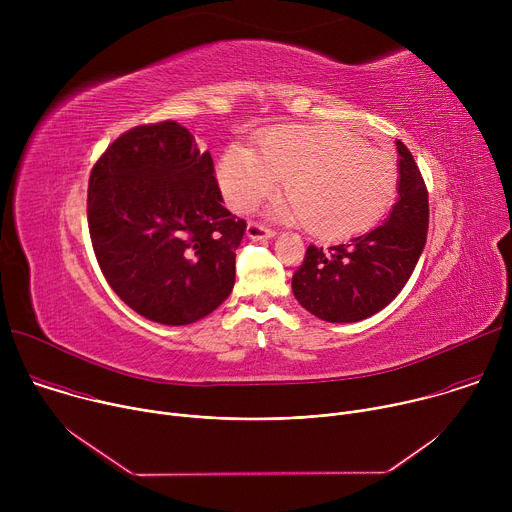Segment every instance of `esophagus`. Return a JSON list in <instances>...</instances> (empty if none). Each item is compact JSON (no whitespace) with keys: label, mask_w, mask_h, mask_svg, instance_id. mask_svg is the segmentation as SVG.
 <instances>
[{"label":"esophagus","mask_w":512,"mask_h":512,"mask_svg":"<svg viewBox=\"0 0 512 512\" xmlns=\"http://www.w3.org/2000/svg\"><path fill=\"white\" fill-rule=\"evenodd\" d=\"M247 237L249 239H271L275 237V231L269 227H263L259 223H249L247 225Z\"/></svg>","instance_id":"obj_1"}]
</instances>
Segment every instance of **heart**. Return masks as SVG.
Returning a JSON list of instances; mask_svg holds the SVG:
<instances>
[{
	"mask_svg": "<svg viewBox=\"0 0 512 512\" xmlns=\"http://www.w3.org/2000/svg\"><path fill=\"white\" fill-rule=\"evenodd\" d=\"M281 178L291 196L279 202L277 214L308 223L326 241L371 231L399 188L393 156L336 123L271 127L255 152L233 148L218 164V182L235 210L253 208Z\"/></svg>",
	"mask_w": 512,
	"mask_h": 512,
	"instance_id": "1",
	"label": "heart"
}]
</instances>
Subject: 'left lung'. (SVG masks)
<instances>
[{
	"instance_id": "1",
	"label": "left lung",
	"mask_w": 512,
	"mask_h": 512,
	"mask_svg": "<svg viewBox=\"0 0 512 512\" xmlns=\"http://www.w3.org/2000/svg\"><path fill=\"white\" fill-rule=\"evenodd\" d=\"M399 154V198L367 235L334 247L310 245L291 277L296 300L326 322H358L389 306L411 277L425 247L429 202L423 176L403 141Z\"/></svg>"
}]
</instances>
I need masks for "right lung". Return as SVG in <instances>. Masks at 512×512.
I'll list each match as a JSON object with an SVG mask.
<instances>
[{
	"label": "right lung",
	"mask_w": 512,
	"mask_h": 512,
	"mask_svg": "<svg viewBox=\"0 0 512 512\" xmlns=\"http://www.w3.org/2000/svg\"><path fill=\"white\" fill-rule=\"evenodd\" d=\"M87 216L107 283L139 316L192 324L233 291L247 223L223 206L210 154L180 123L119 135L91 170Z\"/></svg>",
	"instance_id": "right-lung-1"
}]
</instances>
